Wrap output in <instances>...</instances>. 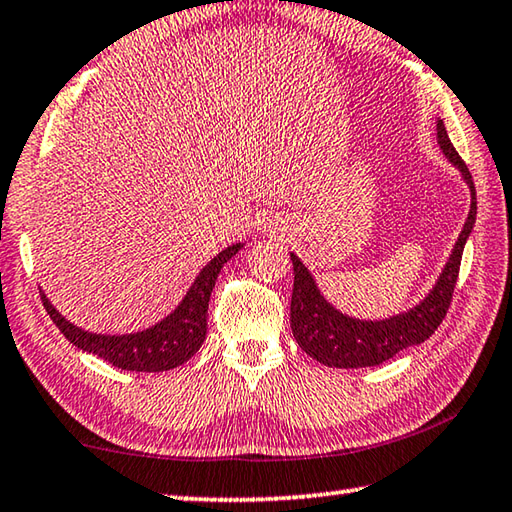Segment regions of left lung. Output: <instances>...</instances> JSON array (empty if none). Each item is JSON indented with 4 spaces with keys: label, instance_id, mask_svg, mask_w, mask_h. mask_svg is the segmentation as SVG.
<instances>
[{
    "label": "left lung",
    "instance_id": "1",
    "mask_svg": "<svg viewBox=\"0 0 512 512\" xmlns=\"http://www.w3.org/2000/svg\"><path fill=\"white\" fill-rule=\"evenodd\" d=\"M436 137L440 151L461 171L463 180L470 187V212H467L465 225L456 239L443 273L438 275L433 289L418 305L384 320H359L341 314L320 293L309 268L300 262L298 255L291 253V332L309 357L325 363L329 368L379 366V363L393 359L397 352L427 341L436 332L438 325L443 323L449 302H452L465 241L470 239L476 221V189L472 183V173L467 171V164L461 160V155L456 153L452 140H449L443 119L436 121Z\"/></svg>",
    "mask_w": 512,
    "mask_h": 512
}]
</instances>
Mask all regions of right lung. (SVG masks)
Returning <instances> with one entry per match:
<instances>
[{"label":"right lung","mask_w":512,"mask_h":512,"mask_svg":"<svg viewBox=\"0 0 512 512\" xmlns=\"http://www.w3.org/2000/svg\"><path fill=\"white\" fill-rule=\"evenodd\" d=\"M241 248H244V244H232L221 250L212 262L203 266V271L198 273L185 298L180 300V305L167 318H162L160 323L142 329V332L97 334L76 327L51 305L45 291L40 289L42 305H45L47 314L69 343L83 352L97 354L112 366L133 372H162L178 368L201 350L207 332V305H210L214 282L223 264L230 257H235Z\"/></svg>","instance_id":"add662e5"}]
</instances>
